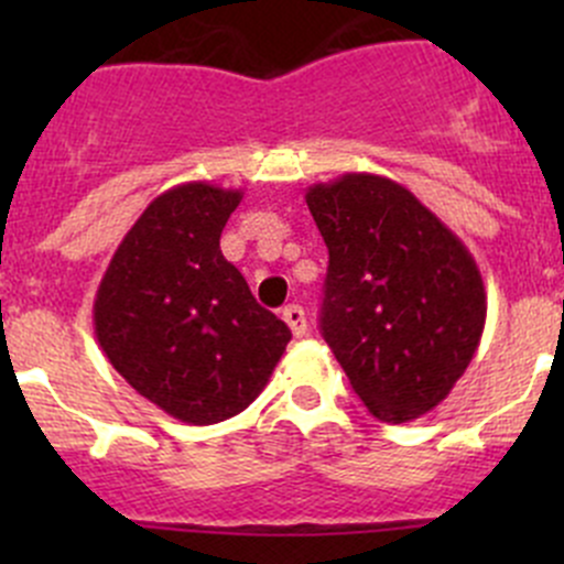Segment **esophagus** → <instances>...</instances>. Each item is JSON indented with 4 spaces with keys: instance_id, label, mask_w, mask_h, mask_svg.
Here are the masks:
<instances>
[{
    "instance_id": "34e87169",
    "label": "esophagus",
    "mask_w": 564,
    "mask_h": 564,
    "mask_svg": "<svg viewBox=\"0 0 564 564\" xmlns=\"http://www.w3.org/2000/svg\"><path fill=\"white\" fill-rule=\"evenodd\" d=\"M281 316H283V322L289 324V329H292L294 338H303V335L308 333V322H305V311L300 308V305H286Z\"/></svg>"
}]
</instances>
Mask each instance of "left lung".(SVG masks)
<instances>
[{
    "instance_id": "obj_1",
    "label": "left lung",
    "mask_w": 564,
    "mask_h": 564,
    "mask_svg": "<svg viewBox=\"0 0 564 564\" xmlns=\"http://www.w3.org/2000/svg\"><path fill=\"white\" fill-rule=\"evenodd\" d=\"M329 250L318 329L360 401L409 423L451 395L486 327V286L464 242L379 174L305 193Z\"/></svg>"
}]
</instances>
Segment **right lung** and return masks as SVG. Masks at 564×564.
<instances>
[{
	"label": "right lung",
	"mask_w": 564,
	"mask_h": 564,
	"mask_svg": "<svg viewBox=\"0 0 564 564\" xmlns=\"http://www.w3.org/2000/svg\"><path fill=\"white\" fill-rule=\"evenodd\" d=\"M240 202L242 191L209 182L161 193L113 250L95 294V335L108 362L191 425L248 409L292 340L220 253V231Z\"/></svg>",
	"instance_id": "obj_1"
}]
</instances>
